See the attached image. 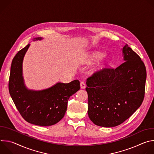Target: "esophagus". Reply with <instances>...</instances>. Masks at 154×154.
Wrapping results in <instances>:
<instances>
[{"instance_id": "34e87169", "label": "esophagus", "mask_w": 154, "mask_h": 154, "mask_svg": "<svg viewBox=\"0 0 154 154\" xmlns=\"http://www.w3.org/2000/svg\"><path fill=\"white\" fill-rule=\"evenodd\" d=\"M80 88L82 89H85L86 88V84L84 82H81L80 83Z\"/></svg>"}]
</instances>
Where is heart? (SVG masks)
Here are the masks:
<instances>
[{"label": "heart", "instance_id": "heart-1", "mask_svg": "<svg viewBox=\"0 0 154 154\" xmlns=\"http://www.w3.org/2000/svg\"><path fill=\"white\" fill-rule=\"evenodd\" d=\"M103 53L99 51H93L87 56L86 60L88 62L96 61L103 57ZM97 69V68H95Z\"/></svg>", "mask_w": 154, "mask_h": 154}]
</instances>
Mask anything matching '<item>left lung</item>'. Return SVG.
Instances as JSON below:
<instances>
[{
	"instance_id": "8db88e82",
	"label": "left lung",
	"mask_w": 154,
	"mask_h": 154,
	"mask_svg": "<svg viewBox=\"0 0 154 154\" xmlns=\"http://www.w3.org/2000/svg\"><path fill=\"white\" fill-rule=\"evenodd\" d=\"M124 62L116 69H103L86 80L88 114L96 125H120L141 106L144 97L146 69L141 58L127 45Z\"/></svg>"
}]
</instances>
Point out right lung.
<instances>
[{
  "label": "right lung",
  "instance_id": "right-lung-1",
  "mask_svg": "<svg viewBox=\"0 0 154 154\" xmlns=\"http://www.w3.org/2000/svg\"><path fill=\"white\" fill-rule=\"evenodd\" d=\"M42 38H35L34 41ZM30 44L19 51L11 66L8 88L10 94L23 118L39 126H50L58 122L66 112L70 96L80 90L78 80L69 83L58 82L49 88L35 91L28 89L23 76V62Z\"/></svg>",
  "mask_w": 154,
  "mask_h": 154
}]
</instances>
